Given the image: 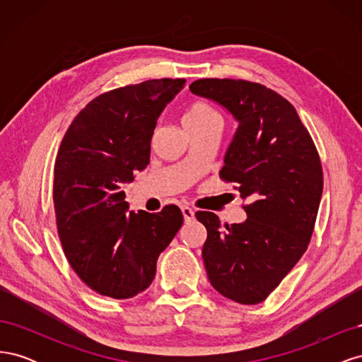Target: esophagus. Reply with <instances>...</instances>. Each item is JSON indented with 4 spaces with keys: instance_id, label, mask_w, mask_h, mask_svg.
Listing matches in <instances>:
<instances>
[{
    "instance_id": "obj_1",
    "label": "esophagus",
    "mask_w": 362,
    "mask_h": 362,
    "mask_svg": "<svg viewBox=\"0 0 362 362\" xmlns=\"http://www.w3.org/2000/svg\"><path fill=\"white\" fill-rule=\"evenodd\" d=\"M181 211H182V216H184V221L185 222H190V221H193V218H194V211L192 210L190 206H187V205L181 206Z\"/></svg>"
}]
</instances>
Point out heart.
<instances>
[{"label":"heart","mask_w":362,"mask_h":362,"mask_svg":"<svg viewBox=\"0 0 362 362\" xmlns=\"http://www.w3.org/2000/svg\"><path fill=\"white\" fill-rule=\"evenodd\" d=\"M217 117H218V115L213 110L210 105H206L204 103H194L190 105L187 113L184 115L182 122H184V125H196V124L208 122V120L217 119Z\"/></svg>","instance_id":"obj_1"}]
</instances>
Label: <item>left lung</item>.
Here are the masks:
<instances>
[{
	"mask_svg": "<svg viewBox=\"0 0 362 362\" xmlns=\"http://www.w3.org/2000/svg\"><path fill=\"white\" fill-rule=\"evenodd\" d=\"M190 92L234 117L237 129L221 177L237 184L247 218L225 225L198 211L206 228L202 258L208 281L245 305L264 300L308 247L323 192L322 163L296 108L266 86L204 78Z\"/></svg>",
	"mask_w": 362,
	"mask_h": 362,
	"instance_id": "8db88e82",
	"label": "left lung"
}]
</instances>
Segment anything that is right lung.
I'll return each mask as SVG.
<instances>
[{"label": "right lung", "instance_id": "1", "mask_svg": "<svg viewBox=\"0 0 362 362\" xmlns=\"http://www.w3.org/2000/svg\"><path fill=\"white\" fill-rule=\"evenodd\" d=\"M184 78L148 80L95 98L75 116L54 166V208L69 264L92 290L128 299L151 286L182 225L177 205L128 211L122 185L149 164L157 119Z\"/></svg>", "mask_w": 362, "mask_h": 362}]
</instances>
